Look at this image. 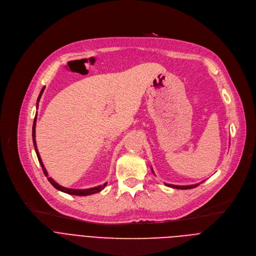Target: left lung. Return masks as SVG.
<instances>
[{
  "mask_svg": "<svg viewBox=\"0 0 256 256\" xmlns=\"http://www.w3.org/2000/svg\"><path fill=\"white\" fill-rule=\"evenodd\" d=\"M152 171H153V169H152ZM165 186H169V188H177V190H192V188H196L198 184H194V186H173V184H165Z\"/></svg>",
  "mask_w": 256,
  "mask_h": 256,
  "instance_id": "obj_1",
  "label": "left lung"
}]
</instances>
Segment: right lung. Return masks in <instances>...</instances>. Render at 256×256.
Masks as SVG:
<instances>
[{
    "label": "right lung",
    "mask_w": 256,
    "mask_h": 256,
    "mask_svg": "<svg viewBox=\"0 0 256 256\" xmlns=\"http://www.w3.org/2000/svg\"><path fill=\"white\" fill-rule=\"evenodd\" d=\"M44 88H46V87H44V88L42 89V91H40V95H38V103H36V107L38 106V102H40V97H42V93H44ZM35 126H36V116H35V118H34L33 126H32V138H33L32 140H33L34 149H35L36 155H38V161H40V165H42V170H44V175L48 177V181L50 182V184H52V186H54V188H56V190H60V192H66V194H72V196H90V194H97V192H101V190L106 186L107 182H106V184H104L103 186H99L91 188H87V190H72V188H68L60 186L58 184H56V182L52 177H48V171H46V169L44 168V163H42V158H40V153H38V146H36V140H35Z\"/></svg>",
    "instance_id": "1"
}]
</instances>
